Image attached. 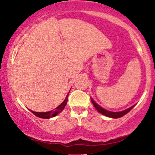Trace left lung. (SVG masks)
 Returning <instances> with one entry per match:
<instances>
[{
  "label": "left lung",
  "instance_id": "left-lung-1",
  "mask_svg": "<svg viewBox=\"0 0 155 155\" xmlns=\"http://www.w3.org/2000/svg\"><path fill=\"white\" fill-rule=\"evenodd\" d=\"M91 101H92V104H93V106H95V108H96V110H97V111H98L99 113L102 114L103 115H104V116H106V117H111V118H114V119L120 118V117H123L124 115H125L126 114L128 113V112L130 111V110L132 109V108L135 106V105H134V106H131L130 108H127V109L124 110V111H119V112H114V111H108V110H106V109H105V108H102L101 106H99V105L97 104V103H95L92 98H91Z\"/></svg>",
  "mask_w": 155,
  "mask_h": 155
}]
</instances>
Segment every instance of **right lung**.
Here are the masks:
<instances>
[{
    "mask_svg": "<svg viewBox=\"0 0 155 155\" xmlns=\"http://www.w3.org/2000/svg\"><path fill=\"white\" fill-rule=\"evenodd\" d=\"M68 94L67 95L66 97L65 98V100L63 101V102L62 103L60 106H58V107L55 108L54 110H51V111H47V112H36V111H32V110H30V111H31L32 113H33L34 115H35L36 117H40V118H42V119H49V118H51V117H56L58 114L60 113V112L63 111L64 108H65V106H66Z\"/></svg>",
    "mask_w": 155,
    "mask_h": 155,
    "instance_id": "right-lung-1",
    "label": "right lung"
}]
</instances>
